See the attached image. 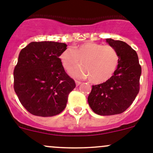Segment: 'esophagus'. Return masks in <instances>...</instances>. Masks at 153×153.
<instances>
[{
    "instance_id": "obj_1",
    "label": "esophagus",
    "mask_w": 153,
    "mask_h": 153,
    "mask_svg": "<svg viewBox=\"0 0 153 153\" xmlns=\"http://www.w3.org/2000/svg\"><path fill=\"white\" fill-rule=\"evenodd\" d=\"M81 81H75V84H76V85L77 86H78V85H80V84H81Z\"/></svg>"
}]
</instances>
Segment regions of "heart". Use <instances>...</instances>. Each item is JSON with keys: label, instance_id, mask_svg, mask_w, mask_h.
<instances>
[{"label": "heart", "instance_id": "1", "mask_svg": "<svg viewBox=\"0 0 153 153\" xmlns=\"http://www.w3.org/2000/svg\"><path fill=\"white\" fill-rule=\"evenodd\" d=\"M60 60L63 68L70 70L79 64L82 66L72 69L70 74L75 78H90L94 84H102L109 80L116 72L120 56L114 47L96 42H87L62 51Z\"/></svg>", "mask_w": 153, "mask_h": 153}]
</instances>
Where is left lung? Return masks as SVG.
Returning <instances> with one entry per match:
<instances>
[{"label":"left lung","mask_w":153,"mask_h":153,"mask_svg":"<svg viewBox=\"0 0 153 153\" xmlns=\"http://www.w3.org/2000/svg\"><path fill=\"white\" fill-rule=\"evenodd\" d=\"M106 41L117 51L120 62L109 80L93 85L87 99L93 112L101 116L122 114L132 104L140 90L141 75L137 54L130 45L120 40Z\"/></svg>","instance_id":"8db88e82"}]
</instances>
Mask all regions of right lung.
Returning <instances> with one entry per match:
<instances>
[{
  "instance_id": "right-lung-1",
  "label": "right lung",
  "mask_w": 153,
  "mask_h": 153,
  "mask_svg": "<svg viewBox=\"0 0 153 153\" xmlns=\"http://www.w3.org/2000/svg\"><path fill=\"white\" fill-rule=\"evenodd\" d=\"M65 43L32 42L20 51L14 69V90L25 109L33 115L53 117L66 106L75 87L60 60Z\"/></svg>"
}]
</instances>
